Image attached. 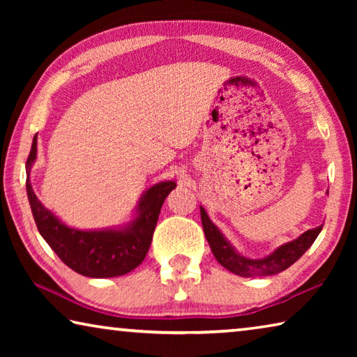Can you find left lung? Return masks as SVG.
<instances>
[{
	"label": "left lung",
	"mask_w": 357,
	"mask_h": 357,
	"mask_svg": "<svg viewBox=\"0 0 357 357\" xmlns=\"http://www.w3.org/2000/svg\"><path fill=\"white\" fill-rule=\"evenodd\" d=\"M202 211V223L204 234H206L208 244L213 250L214 257L223 268L231 271L233 274H238L241 277H253V275H273L279 274L282 271L289 268L293 263L304 255L307 249L315 243L317 236L321 231L323 227L312 228L304 234H301L298 239L291 241L285 245H282L269 257L261 259H250L245 257H241L239 253L234 252L231 245L227 243V239L222 236V233L217 229L213 222L209 220L206 211L200 208Z\"/></svg>",
	"instance_id": "obj_1"
}]
</instances>
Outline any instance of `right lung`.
Here are the masks:
<instances>
[{
  "label": "right lung",
  "mask_w": 357,
  "mask_h": 357,
  "mask_svg": "<svg viewBox=\"0 0 357 357\" xmlns=\"http://www.w3.org/2000/svg\"><path fill=\"white\" fill-rule=\"evenodd\" d=\"M38 140L33 138L31 151L26 159V192L33 217L42 238L52 247L53 252L61 258L75 273L96 277H118L130 273L140 264L149 250L151 241L159 219L160 208L168 193L174 189L173 181L159 183L144 193L140 202V214L132 222V225L118 231V229H104V231H80L66 227L50 211L42 206L29 181V170L36 159Z\"/></svg>",
  "instance_id": "obj_1"
}]
</instances>
